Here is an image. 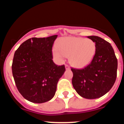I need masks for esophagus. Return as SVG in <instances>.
Segmentation results:
<instances>
[{"label":"esophagus","instance_id":"1","mask_svg":"<svg viewBox=\"0 0 124 124\" xmlns=\"http://www.w3.org/2000/svg\"><path fill=\"white\" fill-rule=\"evenodd\" d=\"M65 69L66 70H70V66H69L68 65H67V64H66V65H65Z\"/></svg>","mask_w":124,"mask_h":124}]
</instances>
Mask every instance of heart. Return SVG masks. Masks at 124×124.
I'll return each instance as SVG.
<instances>
[{
  "instance_id": "1",
  "label": "heart",
  "mask_w": 124,
  "mask_h": 124,
  "mask_svg": "<svg viewBox=\"0 0 124 124\" xmlns=\"http://www.w3.org/2000/svg\"><path fill=\"white\" fill-rule=\"evenodd\" d=\"M96 53V45L89 38L66 37L62 38L53 49V56L58 62H63L70 56V62L78 68L86 67L91 63Z\"/></svg>"
}]
</instances>
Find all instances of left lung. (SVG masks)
<instances>
[{"mask_svg":"<svg viewBox=\"0 0 124 124\" xmlns=\"http://www.w3.org/2000/svg\"><path fill=\"white\" fill-rule=\"evenodd\" d=\"M87 38L96 43V54L84 68L71 69L72 84L79 96L93 99L102 97L112 87L117 77V60L109 42L97 36Z\"/></svg>","mask_w":124,"mask_h":124,"instance_id":"left-lung-1","label":"left lung"}]
</instances>
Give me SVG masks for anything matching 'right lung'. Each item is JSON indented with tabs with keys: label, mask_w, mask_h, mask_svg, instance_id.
<instances>
[{
	"label": "right lung",
	"mask_w": 124,
	"mask_h": 124,
	"mask_svg": "<svg viewBox=\"0 0 124 124\" xmlns=\"http://www.w3.org/2000/svg\"><path fill=\"white\" fill-rule=\"evenodd\" d=\"M57 35L32 38L20 45L14 54L12 74L18 91L25 99L43 103L54 97L64 65L52 60V46Z\"/></svg>",
	"instance_id": "add662e5"
}]
</instances>
